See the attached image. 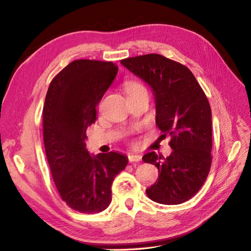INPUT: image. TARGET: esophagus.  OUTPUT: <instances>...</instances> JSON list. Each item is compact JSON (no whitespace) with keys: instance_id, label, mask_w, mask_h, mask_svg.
Here are the masks:
<instances>
[{"instance_id":"34e87169","label":"esophagus","mask_w":251,"mask_h":251,"mask_svg":"<svg viewBox=\"0 0 251 251\" xmlns=\"http://www.w3.org/2000/svg\"><path fill=\"white\" fill-rule=\"evenodd\" d=\"M128 159H129L130 162H139V161H141L142 156L139 155V154L131 153V154L128 155Z\"/></svg>"}]
</instances>
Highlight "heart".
Masks as SVG:
<instances>
[{"label": "heart", "mask_w": 251, "mask_h": 251, "mask_svg": "<svg viewBox=\"0 0 251 251\" xmlns=\"http://www.w3.org/2000/svg\"><path fill=\"white\" fill-rule=\"evenodd\" d=\"M125 91H126L127 96L129 97V96L138 94L140 92L147 91V89H145L143 84L137 82V81H127L125 83Z\"/></svg>", "instance_id": "heart-1"}]
</instances>
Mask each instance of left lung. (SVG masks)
<instances>
[{
	"instance_id": "obj_1",
	"label": "left lung",
	"mask_w": 251,
	"mask_h": 251,
	"mask_svg": "<svg viewBox=\"0 0 251 251\" xmlns=\"http://www.w3.org/2000/svg\"><path fill=\"white\" fill-rule=\"evenodd\" d=\"M121 64L152 89L156 125L162 136L172 137L167 158L155 152L142 157L159 172L145 191L160 204H180L199 191L211 169L212 111L207 98L187 67L160 54L128 57Z\"/></svg>"
}]
</instances>
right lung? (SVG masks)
Returning <instances> with one entry per match:
<instances>
[{"mask_svg": "<svg viewBox=\"0 0 251 251\" xmlns=\"http://www.w3.org/2000/svg\"><path fill=\"white\" fill-rule=\"evenodd\" d=\"M112 62L77 60L51 81L43 109L45 151L56 189L66 204L85 214L106 209L114 177L127 166L121 153L90 155L86 128L96 121V106L112 84Z\"/></svg>", "mask_w": 251, "mask_h": 251, "instance_id": "add662e5", "label": "right lung"}]
</instances>
